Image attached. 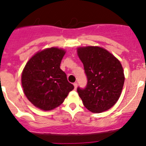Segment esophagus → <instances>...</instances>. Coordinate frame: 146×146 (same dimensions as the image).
<instances>
[{
  "mask_svg": "<svg viewBox=\"0 0 146 146\" xmlns=\"http://www.w3.org/2000/svg\"><path fill=\"white\" fill-rule=\"evenodd\" d=\"M73 86H74V88H75V89H76V88H77L78 84H77V83H74V84H73Z\"/></svg>",
  "mask_w": 146,
  "mask_h": 146,
  "instance_id": "obj_1",
  "label": "esophagus"
}]
</instances>
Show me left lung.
<instances>
[{
	"instance_id": "8db88e82",
	"label": "left lung",
	"mask_w": 146,
	"mask_h": 146,
	"mask_svg": "<svg viewBox=\"0 0 146 146\" xmlns=\"http://www.w3.org/2000/svg\"><path fill=\"white\" fill-rule=\"evenodd\" d=\"M77 52L88 81L85 88H77L83 104L94 113L110 110L119 99L125 82L120 62L99 47H79Z\"/></svg>"
}]
</instances>
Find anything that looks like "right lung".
Masks as SVG:
<instances>
[{
    "instance_id": "add662e5",
    "label": "right lung",
    "mask_w": 146,
    "mask_h": 146,
    "mask_svg": "<svg viewBox=\"0 0 146 146\" xmlns=\"http://www.w3.org/2000/svg\"><path fill=\"white\" fill-rule=\"evenodd\" d=\"M65 50L47 48L30 58L21 75L24 94L32 104L44 111L60 105L74 88L60 68Z\"/></svg>"
}]
</instances>
